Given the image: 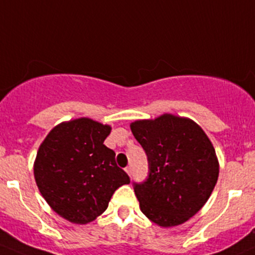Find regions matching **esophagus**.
Here are the masks:
<instances>
[{
    "instance_id": "1",
    "label": "esophagus",
    "mask_w": 255,
    "mask_h": 255,
    "mask_svg": "<svg viewBox=\"0 0 255 255\" xmlns=\"http://www.w3.org/2000/svg\"><path fill=\"white\" fill-rule=\"evenodd\" d=\"M126 173L128 174V175H132V166H127V168H126Z\"/></svg>"
}]
</instances>
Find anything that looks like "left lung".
I'll return each mask as SVG.
<instances>
[{
  "label": "left lung",
  "mask_w": 255,
  "mask_h": 255,
  "mask_svg": "<svg viewBox=\"0 0 255 255\" xmlns=\"http://www.w3.org/2000/svg\"><path fill=\"white\" fill-rule=\"evenodd\" d=\"M148 159V176L133 181L140 210L154 223H184L206 201L218 179V161L204 130L187 118L163 115L130 125Z\"/></svg>",
  "instance_id": "left-lung-1"
}]
</instances>
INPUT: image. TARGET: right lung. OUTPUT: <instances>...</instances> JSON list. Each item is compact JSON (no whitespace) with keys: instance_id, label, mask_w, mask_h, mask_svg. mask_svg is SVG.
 Listing matches in <instances>:
<instances>
[{"instance_id":"right-lung-1","label":"right lung","mask_w":255,"mask_h":255,"mask_svg":"<svg viewBox=\"0 0 255 255\" xmlns=\"http://www.w3.org/2000/svg\"><path fill=\"white\" fill-rule=\"evenodd\" d=\"M111 132L90 118L61 123L39 146L34 177L40 194L58 215L73 223L101 215L120 186L130 179L104 142Z\"/></svg>"}]
</instances>
